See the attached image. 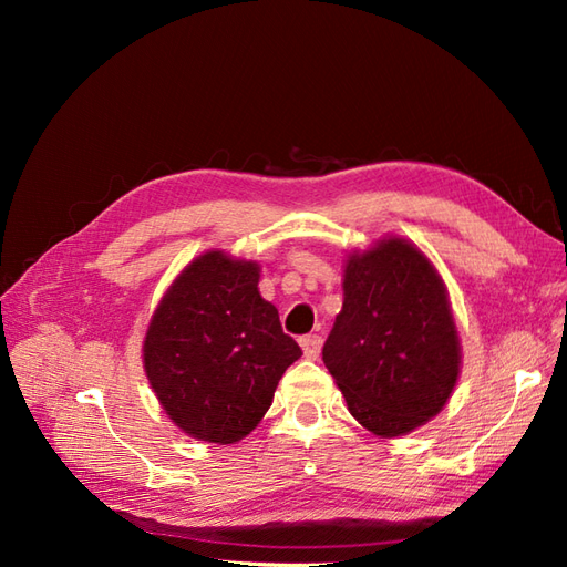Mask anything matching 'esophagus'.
I'll list each match as a JSON object with an SVG mask.
<instances>
[{
  "mask_svg": "<svg viewBox=\"0 0 567 567\" xmlns=\"http://www.w3.org/2000/svg\"><path fill=\"white\" fill-rule=\"evenodd\" d=\"M321 343H323V339L319 333H309V336H302V339H299V346H302V351L309 360H315L321 353Z\"/></svg>",
  "mask_w": 567,
  "mask_h": 567,
  "instance_id": "1",
  "label": "esophagus"
}]
</instances>
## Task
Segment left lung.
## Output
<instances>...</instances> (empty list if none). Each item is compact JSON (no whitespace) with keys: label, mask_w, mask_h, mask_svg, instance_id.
I'll return each instance as SVG.
<instances>
[{"label":"left lung","mask_w":567,"mask_h":567,"mask_svg":"<svg viewBox=\"0 0 567 567\" xmlns=\"http://www.w3.org/2000/svg\"><path fill=\"white\" fill-rule=\"evenodd\" d=\"M323 365L380 439L424 426L449 402L461 341L441 275L414 244L390 236L348 256Z\"/></svg>","instance_id":"obj_1"}]
</instances>
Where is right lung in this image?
<instances>
[{
	"label": "right lung",
	"mask_w": 567,
	"mask_h": 567,
	"mask_svg": "<svg viewBox=\"0 0 567 567\" xmlns=\"http://www.w3.org/2000/svg\"><path fill=\"white\" fill-rule=\"evenodd\" d=\"M258 280L256 260L209 250L175 277L153 311L143 341L146 378L173 424L197 441L248 436L302 355Z\"/></svg>",
	"instance_id": "obj_1"
}]
</instances>
